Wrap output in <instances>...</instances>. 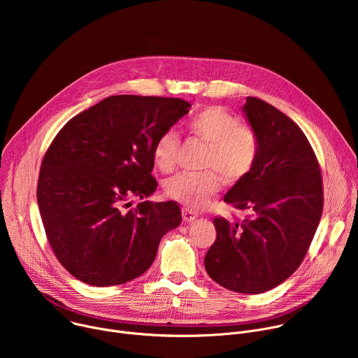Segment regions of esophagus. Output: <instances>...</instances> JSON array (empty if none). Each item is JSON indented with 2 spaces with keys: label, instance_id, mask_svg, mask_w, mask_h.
Masks as SVG:
<instances>
[{
  "label": "esophagus",
  "instance_id": "esophagus-1",
  "mask_svg": "<svg viewBox=\"0 0 358 358\" xmlns=\"http://www.w3.org/2000/svg\"><path fill=\"white\" fill-rule=\"evenodd\" d=\"M196 217H198V214L195 211H192L189 208H182V220L185 222H192L194 220H196Z\"/></svg>",
  "mask_w": 358,
  "mask_h": 358
}]
</instances>
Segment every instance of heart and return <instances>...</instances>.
<instances>
[{
  "label": "heart",
  "instance_id": "obj_1",
  "mask_svg": "<svg viewBox=\"0 0 358 358\" xmlns=\"http://www.w3.org/2000/svg\"><path fill=\"white\" fill-rule=\"evenodd\" d=\"M188 130L211 145L206 167L218 171L227 182L242 180L253 169L258 157V137L228 110L220 106L203 109L188 122ZM178 145L180 138L174 130H166L156 140L152 159L162 171L174 169ZM215 171L180 173L166 182V192L189 208H201L221 189L222 181Z\"/></svg>",
  "mask_w": 358,
  "mask_h": 358
}]
</instances>
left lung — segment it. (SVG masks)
<instances>
[{"label": "left lung", "mask_w": 358, "mask_h": 358, "mask_svg": "<svg viewBox=\"0 0 358 358\" xmlns=\"http://www.w3.org/2000/svg\"><path fill=\"white\" fill-rule=\"evenodd\" d=\"M258 137V157L224 201L250 217L214 220L217 239L206 255L207 273L236 293H264L301 264L323 211V184L315 151L300 127L258 97L242 108Z\"/></svg>", "instance_id": "8db88e82"}]
</instances>
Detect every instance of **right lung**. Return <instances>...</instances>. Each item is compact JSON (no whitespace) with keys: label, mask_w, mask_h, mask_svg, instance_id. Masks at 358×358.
I'll use <instances>...</instances> for the list:
<instances>
[{"label":"right lung","mask_w":358,"mask_h":358,"mask_svg":"<svg viewBox=\"0 0 358 358\" xmlns=\"http://www.w3.org/2000/svg\"><path fill=\"white\" fill-rule=\"evenodd\" d=\"M177 97L116 94L71 119L42 160L36 198L61 265L92 286L122 285L155 262L164 234L181 224L157 188L152 148L189 112ZM131 197L143 202L127 212Z\"/></svg>","instance_id":"right-lung-1"}]
</instances>
